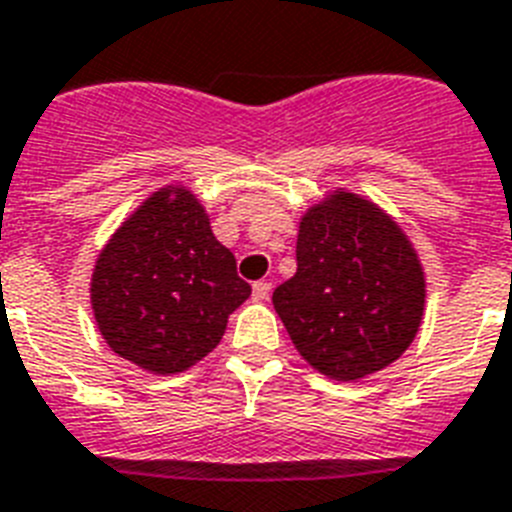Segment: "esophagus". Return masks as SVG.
I'll list each match as a JSON object with an SVG mask.
<instances>
[{"label": "esophagus", "instance_id": "1", "mask_svg": "<svg viewBox=\"0 0 512 512\" xmlns=\"http://www.w3.org/2000/svg\"><path fill=\"white\" fill-rule=\"evenodd\" d=\"M270 294V284L268 281H257L255 286H252V297L257 299V302H263V299H268Z\"/></svg>", "mask_w": 512, "mask_h": 512}]
</instances>
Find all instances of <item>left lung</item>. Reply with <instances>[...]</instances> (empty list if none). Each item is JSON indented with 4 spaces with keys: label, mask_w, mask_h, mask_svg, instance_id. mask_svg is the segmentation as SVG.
I'll list each match as a JSON object with an SVG mask.
<instances>
[{
    "label": "left lung",
    "mask_w": 512,
    "mask_h": 512,
    "mask_svg": "<svg viewBox=\"0 0 512 512\" xmlns=\"http://www.w3.org/2000/svg\"><path fill=\"white\" fill-rule=\"evenodd\" d=\"M273 307L315 371L360 381L400 360L421 328V257L376 202L328 191L299 218L297 273L273 292Z\"/></svg>",
    "instance_id": "1"
}]
</instances>
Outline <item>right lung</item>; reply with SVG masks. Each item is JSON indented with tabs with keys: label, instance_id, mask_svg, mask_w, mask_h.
Masks as SVG:
<instances>
[{
	"label": "right lung",
	"instance_id": "add662e5",
	"mask_svg": "<svg viewBox=\"0 0 512 512\" xmlns=\"http://www.w3.org/2000/svg\"><path fill=\"white\" fill-rule=\"evenodd\" d=\"M91 310L115 355L157 376L189 371L215 350L228 315L252 294L189 186L152 191L102 247Z\"/></svg>",
	"mask_w": 512,
	"mask_h": 512
}]
</instances>
